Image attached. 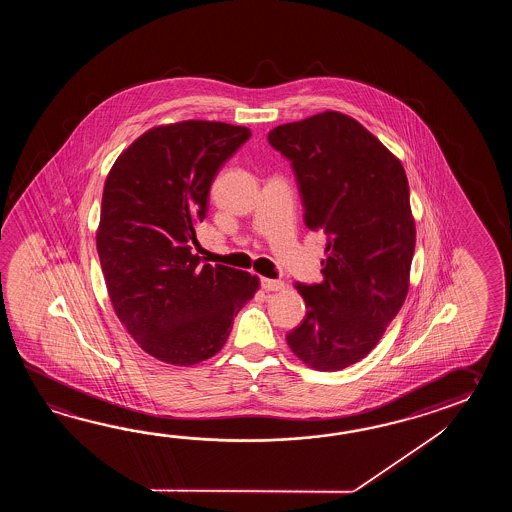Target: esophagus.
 <instances>
[{
	"instance_id": "34e87169",
	"label": "esophagus",
	"mask_w": 512,
	"mask_h": 512,
	"mask_svg": "<svg viewBox=\"0 0 512 512\" xmlns=\"http://www.w3.org/2000/svg\"><path fill=\"white\" fill-rule=\"evenodd\" d=\"M261 287L265 291H282L285 289V283L282 280H269V278H261Z\"/></svg>"
}]
</instances>
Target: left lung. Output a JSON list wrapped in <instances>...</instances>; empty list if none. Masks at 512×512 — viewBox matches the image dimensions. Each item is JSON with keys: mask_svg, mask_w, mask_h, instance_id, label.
Listing matches in <instances>:
<instances>
[{"mask_svg": "<svg viewBox=\"0 0 512 512\" xmlns=\"http://www.w3.org/2000/svg\"><path fill=\"white\" fill-rule=\"evenodd\" d=\"M293 166L307 229L327 236L324 282L294 283L304 322L287 335L298 359L338 371L364 359L401 311L415 249L403 164L360 122L324 111L269 131Z\"/></svg>", "mask_w": 512, "mask_h": 512, "instance_id": "left-lung-1", "label": "left lung"}]
</instances>
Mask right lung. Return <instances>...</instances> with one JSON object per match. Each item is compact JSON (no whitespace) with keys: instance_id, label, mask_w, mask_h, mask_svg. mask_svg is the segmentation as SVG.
<instances>
[{"instance_id":"add662e5","label":"right lung","mask_w":512,"mask_h":512,"mask_svg":"<svg viewBox=\"0 0 512 512\" xmlns=\"http://www.w3.org/2000/svg\"><path fill=\"white\" fill-rule=\"evenodd\" d=\"M249 137L216 120L157 126L109 170L97 230L109 300L133 340L166 364L214 357L260 287L258 276L192 252L212 181Z\"/></svg>"}]
</instances>
